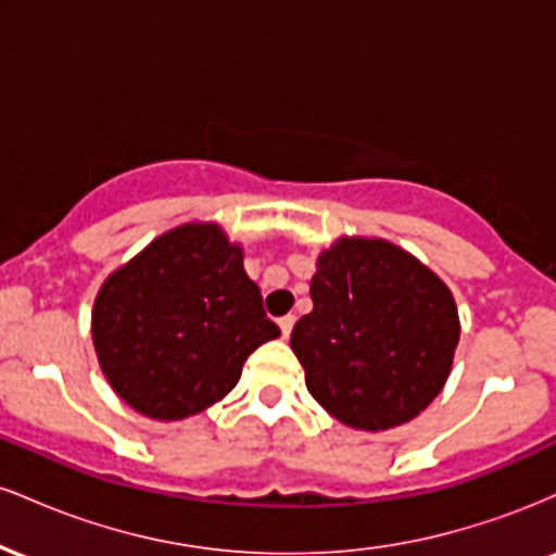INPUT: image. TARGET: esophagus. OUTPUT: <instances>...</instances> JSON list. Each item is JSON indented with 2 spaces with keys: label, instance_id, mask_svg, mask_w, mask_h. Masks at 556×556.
Listing matches in <instances>:
<instances>
[{
  "label": "esophagus",
  "instance_id": "obj_1",
  "mask_svg": "<svg viewBox=\"0 0 556 556\" xmlns=\"http://www.w3.org/2000/svg\"><path fill=\"white\" fill-rule=\"evenodd\" d=\"M292 327H295V316H282V318H279V329H282L285 340H287V337H290Z\"/></svg>",
  "mask_w": 556,
  "mask_h": 556
}]
</instances>
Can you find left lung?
<instances>
[{
    "mask_svg": "<svg viewBox=\"0 0 556 556\" xmlns=\"http://www.w3.org/2000/svg\"><path fill=\"white\" fill-rule=\"evenodd\" d=\"M311 300L314 311L295 324L290 344L329 416L387 431L442 392L460 316L442 277L405 248L342 235L318 253Z\"/></svg>",
    "mask_w": 556,
    "mask_h": 556,
    "instance_id": "left-lung-1",
    "label": "left lung"
}]
</instances>
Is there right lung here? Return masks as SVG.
<instances>
[{"label": "right lung", "instance_id": "add662e5", "mask_svg": "<svg viewBox=\"0 0 556 556\" xmlns=\"http://www.w3.org/2000/svg\"><path fill=\"white\" fill-rule=\"evenodd\" d=\"M101 374L140 416L182 420L232 392L279 327L216 222L159 235L101 285L91 311Z\"/></svg>", "mask_w": 556, "mask_h": 556}]
</instances>
